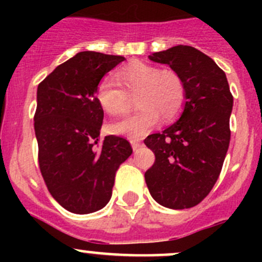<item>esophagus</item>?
I'll return each instance as SVG.
<instances>
[{
	"label": "esophagus",
	"mask_w": 262,
	"mask_h": 262,
	"mask_svg": "<svg viewBox=\"0 0 262 262\" xmlns=\"http://www.w3.org/2000/svg\"><path fill=\"white\" fill-rule=\"evenodd\" d=\"M130 144H132V147H133V149L137 150L139 147H141L142 143L139 141H136V139H130Z\"/></svg>",
	"instance_id": "obj_1"
}]
</instances>
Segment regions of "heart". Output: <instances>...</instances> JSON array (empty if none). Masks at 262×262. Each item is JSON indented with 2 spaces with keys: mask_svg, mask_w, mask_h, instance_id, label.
I'll return each mask as SVG.
<instances>
[{
  "mask_svg": "<svg viewBox=\"0 0 262 262\" xmlns=\"http://www.w3.org/2000/svg\"><path fill=\"white\" fill-rule=\"evenodd\" d=\"M116 82L105 78L96 89V100L106 114L120 116L128 113L129 96L138 94L133 115L113 124L116 134L138 137L149 130L158 116L167 121L180 114L186 100L184 78L173 70H160L144 62H132L115 72Z\"/></svg>",
  "mask_w": 262,
  "mask_h": 262,
  "instance_id": "obj_1",
  "label": "heart"
}]
</instances>
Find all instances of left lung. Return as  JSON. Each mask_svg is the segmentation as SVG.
Wrapping results in <instances>:
<instances>
[{"label": "left lung", "instance_id": "left-lung-1", "mask_svg": "<svg viewBox=\"0 0 262 262\" xmlns=\"http://www.w3.org/2000/svg\"><path fill=\"white\" fill-rule=\"evenodd\" d=\"M149 59L180 73L186 102L176 123L144 139L156 156L144 179L156 202L187 209L207 198L221 175L231 139L233 96L223 70L194 47H172Z\"/></svg>", "mask_w": 262, "mask_h": 262}]
</instances>
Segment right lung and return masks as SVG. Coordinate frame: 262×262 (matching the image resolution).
<instances>
[{
    "label": "right lung",
    "instance_id": "1",
    "mask_svg": "<svg viewBox=\"0 0 262 262\" xmlns=\"http://www.w3.org/2000/svg\"><path fill=\"white\" fill-rule=\"evenodd\" d=\"M124 59L77 53L38 86L34 128L39 168L52 196L68 212L104 208L116 171L133 152L123 137L100 138L104 110L95 95L101 78Z\"/></svg>",
    "mask_w": 262,
    "mask_h": 262
}]
</instances>
